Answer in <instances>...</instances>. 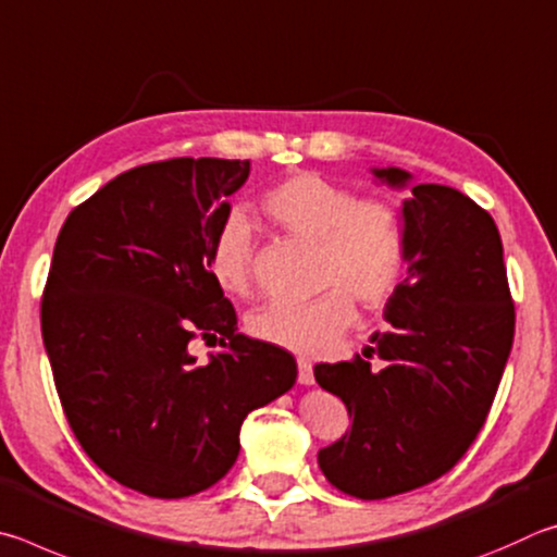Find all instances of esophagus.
Returning a JSON list of instances; mask_svg holds the SVG:
<instances>
[{"mask_svg":"<svg viewBox=\"0 0 557 557\" xmlns=\"http://www.w3.org/2000/svg\"><path fill=\"white\" fill-rule=\"evenodd\" d=\"M298 382L304 386H310L315 382L313 364H310V359H306V357H298Z\"/></svg>","mask_w":557,"mask_h":557,"instance_id":"esophagus-1","label":"esophagus"}]
</instances>
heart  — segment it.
Returning a JSON list of instances; mask_svg holds the SVG:
<instances>
[{
  "label": "heart",
  "mask_w": 557,
  "mask_h": 557,
  "mask_svg": "<svg viewBox=\"0 0 557 557\" xmlns=\"http://www.w3.org/2000/svg\"><path fill=\"white\" fill-rule=\"evenodd\" d=\"M261 208L290 237L318 244V284L330 288L310 304L273 300L249 315V333L261 343L300 355L333 347L355 320V304L384 308L401 284L406 227L398 202L300 171L263 193ZM208 269L230 296H249L253 286V232L242 212H232L214 232Z\"/></svg>",
  "instance_id": "obj_1"
}]
</instances>
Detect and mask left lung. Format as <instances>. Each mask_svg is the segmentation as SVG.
Masks as SVG:
<instances>
[{
	"mask_svg": "<svg viewBox=\"0 0 557 557\" xmlns=\"http://www.w3.org/2000/svg\"><path fill=\"white\" fill-rule=\"evenodd\" d=\"M404 188L411 173L374 169ZM406 278L386 304L388 330L364 357L318 364L352 428L318 453L327 482L374 502L450 472L482 431L511 352L516 313L492 214L447 185L404 200ZM379 356L376 370L368 359Z\"/></svg>",
	"mask_w": 557,
	"mask_h": 557,
	"instance_id": "8db88e82",
	"label": "left lung"
}]
</instances>
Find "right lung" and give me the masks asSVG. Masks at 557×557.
Masks as SVG:
<instances>
[{
  "instance_id": "right-lung-1",
  "label": "right lung",
  "mask_w": 557,
  "mask_h": 557,
  "mask_svg": "<svg viewBox=\"0 0 557 557\" xmlns=\"http://www.w3.org/2000/svg\"><path fill=\"white\" fill-rule=\"evenodd\" d=\"M249 161L136 165L67 214L41 298L63 413L87 457L153 499L205 492L239 455L253 408L296 384L286 349L237 333L208 269ZM223 352L198 366L193 338Z\"/></svg>"
}]
</instances>
